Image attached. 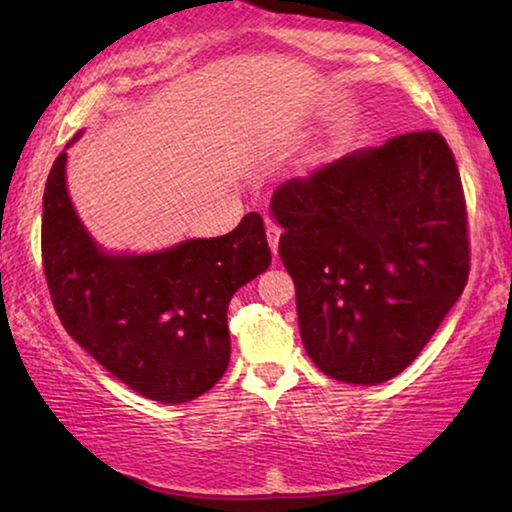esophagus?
Returning a JSON list of instances; mask_svg holds the SVG:
<instances>
[{"instance_id": "1", "label": "esophagus", "mask_w": 512, "mask_h": 512, "mask_svg": "<svg viewBox=\"0 0 512 512\" xmlns=\"http://www.w3.org/2000/svg\"><path fill=\"white\" fill-rule=\"evenodd\" d=\"M280 235H282L280 225H275L273 221H266V237H268V246H271L273 255H277V244H280Z\"/></svg>"}]
</instances>
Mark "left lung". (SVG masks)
<instances>
[{
	"label": "left lung",
	"mask_w": 512,
	"mask_h": 512,
	"mask_svg": "<svg viewBox=\"0 0 512 512\" xmlns=\"http://www.w3.org/2000/svg\"><path fill=\"white\" fill-rule=\"evenodd\" d=\"M300 336L327 377L375 386L418 357L470 275L461 173L445 137L406 133L273 194Z\"/></svg>",
	"instance_id": "1"
}]
</instances>
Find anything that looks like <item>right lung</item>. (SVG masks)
I'll return each instance as SVG.
<instances>
[{"label": "right lung", "instance_id": "add662e5", "mask_svg": "<svg viewBox=\"0 0 512 512\" xmlns=\"http://www.w3.org/2000/svg\"><path fill=\"white\" fill-rule=\"evenodd\" d=\"M63 151L42 198V266L67 334L110 375L162 404H183L223 377L228 305L271 264L264 221L153 255H106L76 216Z\"/></svg>", "mask_w": 512, "mask_h": 512}]
</instances>
